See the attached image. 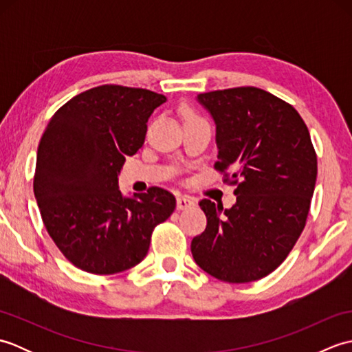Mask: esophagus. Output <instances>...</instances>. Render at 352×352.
<instances>
[{
	"label": "esophagus",
	"instance_id": "1",
	"mask_svg": "<svg viewBox=\"0 0 352 352\" xmlns=\"http://www.w3.org/2000/svg\"><path fill=\"white\" fill-rule=\"evenodd\" d=\"M195 206V199L188 195H180L177 198V208L178 210H188V208H192Z\"/></svg>",
	"mask_w": 352,
	"mask_h": 352
}]
</instances>
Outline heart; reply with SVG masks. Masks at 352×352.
<instances>
[{
  "label": "heart",
  "mask_w": 352,
  "mask_h": 352,
  "mask_svg": "<svg viewBox=\"0 0 352 352\" xmlns=\"http://www.w3.org/2000/svg\"><path fill=\"white\" fill-rule=\"evenodd\" d=\"M183 118H184V121H188V119L199 118V116H197V115H195V111H193V110H190V109H184V110H183Z\"/></svg>",
  "instance_id": "heart-1"
}]
</instances>
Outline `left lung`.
<instances>
[{
  "label": "left lung",
  "instance_id": "8db88e82",
  "mask_svg": "<svg viewBox=\"0 0 352 352\" xmlns=\"http://www.w3.org/2000/svg\"><path fill=\"white\" fill-rule=\"evenodd\" d=\"M216 122L214 169L236 186V204L203 199L207 227L193 237L197 265L214 278L250 283L278 267L307 221L318 157L307 125L289 102L245 86L198 95Z\"/></svg>",
  "mask_w": 352,
  "mask_h": 352
}]
</instances>
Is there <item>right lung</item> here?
Masks as SVG:
<instances>
[{
	"label": "right lung",
	"instance_id": "obj_1",
	"mask_svg": "<svg viewBox=\"0 0 352 352\" xmlns=\"http://www.w3.org/2000/svg\"><path fill=\"white\" fill-rule=\"evenodd\" d=\"M166 101L140 87L102 85L58 109L37 146L34 197L43 226L81 271L111 275L139 265L175 208L162 188L124 198L118 174L144 145L148 118Z\"/></svg>",
	"mask_w": 352,
	"mask_h": 352
}]
</instances>
